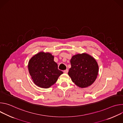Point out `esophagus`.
Here are the masks:
<instances>
[{"label":"esophagus","instance_id":"obj_1","mask_svg":"<svg viewBox=\"0 0 123 123\" xmlns=\"http://www.w3.org/2000/svg\"><path fill=\"white\" fill-rule=\"evenodd\" d=\"M63 72H64V73H65V74H67V73H68V69H66V70H64V71H63Z\"/></svg>","mask_w":123,"mask_h":123}]
</instances>
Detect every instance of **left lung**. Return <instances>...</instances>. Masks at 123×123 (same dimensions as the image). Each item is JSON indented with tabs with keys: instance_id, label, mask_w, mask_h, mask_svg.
I'll list each match as a JSON object with an SVG mask.
<instances>
[{
	"instance_id": "1",
	"label": "left lung",
	"mask_w": 123,
	"mask_h": 123,
	"mask_svg": "<svg viewBox=\"0 0 123 123\" xmlns=\"http://www.w3.org/2000/svg\"><path fill=\"white\" fill-rule=\"evenodd\" d=\"M71 68L68 73L73 82L81 88L91 86L98 73V65L94 58L86 54H78L71 59Z\"/></svg>"
}]
</instances>
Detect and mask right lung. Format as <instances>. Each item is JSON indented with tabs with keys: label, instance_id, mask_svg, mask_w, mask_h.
<instances>
[{
	"label": "right lung",
	"instance_id": "add662e5",
	"mask_svg": "<svg viewBox=\"0 0 123 123\" xmlns=\"http://www.w3.org/2000/svg\"><path fill=\"white\" fill-rule=\"evenodd\" d=\"M28 69L34 83L42 88H48L57 81L63 73L58 69L54 56L40 52L29 61Z\"/></svg>",
	"mask_w": 123,
	"mask_h": 123
}]
</instances>
